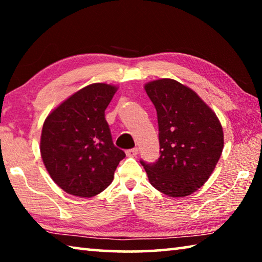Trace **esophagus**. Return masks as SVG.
<instances>
[{"instance_id": "esophagus-1", "label": "esophagus", "mask_w": 262, "mask_h": 262, "mask_svg": "<svg viewBox=\"0 0 262 262\" xmlns=\"http://www.w3.org/2000/svg\"><path fill=\"white\" fill-rule=\"evenodd\" d=\"M137 152H139V149H137V148H132V149H128L127 151H126L127 156H129V157H135L136 155H137Z\"/></svg>"}]
</instances>
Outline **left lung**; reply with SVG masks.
Listing matches in <instances>:
<instances>
[{"label":"left lung","mask_w":262,"mask_h":262,"mask_svg":"<svg viewBox=\"0 0 262 262\" xmlns=\"http://www.w3.org/2000/svg\"><path fill=\"white\" fill-rule=\"evenodd\" d=\"M144 89L157 111L161 156L140 162L159 192L187 196L208 180L223 151L220 120L192 89L174 79H157Z\"/></svg>","instance_id":"1"}]
</instances>
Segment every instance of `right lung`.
Instances as JSON below:
<instances>
[{
  "label": "right lung",
  "instance_id": "1",
  "mask_svg": "<svg viewBox=\"0 0 262 262\" xmlns=\"http://www.w3.org/2000/svg\"><path fill=\"white\" fill-rule=\"evenodd\" d=\"M114 85L90 84L53 111L42 126L40 152L54 183L68 194L91 198L112 183L126 154L113 144L105 110Z\"/></svg>",
  "mask_w": 262,
  "mask_h": 262
}]
</instances>
